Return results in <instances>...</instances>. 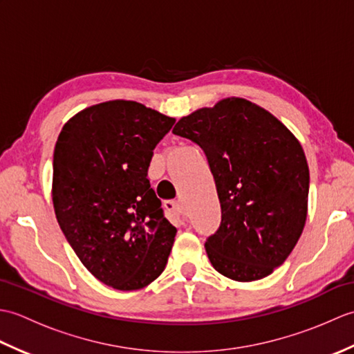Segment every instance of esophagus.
<instances>
[{"mask_svg": "<svg viewBox=\"0 0 354 354\" xmlns=\"http://www.w3.org/2000/svg\"><path fill=\"white\" fill-rule=\"evenodd\" d=\"M164 208L167 209V212L173 213V214H178V216L181 214V205H179L178 202H175V201H165Z\"/></svg>", "mask_w": 354, "mask_h": 354, "instance_id": "34e87169", "label": "esophagus"}]
</instances>
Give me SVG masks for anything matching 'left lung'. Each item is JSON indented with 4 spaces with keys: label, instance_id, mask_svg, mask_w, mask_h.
I'll return each mask as SVG.
<instances>
[{
    "label": "left lung",
    "instance_id": "8db88e82",
    "mask_svg": "<svg viewBox=\"0 0 354 354\" xmlns=\"http://www.w3.org/2000/svg\"><path fill=\"white\" fill-rule=\"evenodd\" d=\"M173 133L204 150L222 221L205 250L213 268L236 281L281 266L304 230L309 165L293 133L252 102L230 97L183 117Z\"/></svg>",
    "mask_w": 354,
    "mask_h": 354
}]
</instances>
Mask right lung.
<instances>
[{"mask_svg":"<svg viewBox=\"0 0 354 354\" xmlns=\"http://www.w3.org/2000/svg\"><path fill=\"white\" fill-rule=\"evenodd\" d=\"M175 124L131 100L89 106L70 118L53 155L56 219L97 280L137 290L161 275L176 228L150 189L147 170Z\"/></svg>","mask_w":354,"mask_h":354,"instance_id":"right-lung-1","label":"right lung"}]
</instances>
